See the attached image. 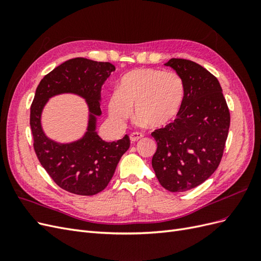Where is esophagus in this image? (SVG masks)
Masks as SVG:
<instances>
[{
	"mask_svg": "<svg viewBox=\"0 0 261 261\" xmlns=\"http://www.w3.org/2000/svg\"><path fill=\"white\" fill-rule=\"evenodd\" d=\"M143 137H144V135L141 133H132L130 136H129V139H130L132 143H136L137 140L141 139Z\"/></svg>",
	"mask_w": 261,
	"mask_h": 261,
	"instance_id": "obj_1",
	"label": "esophagus"
}]
</instances>
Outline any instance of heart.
Segmentation results:
<instances>
[{
	"label": "heart",
	"mask_w": 261,
	"mask_h": 261,
	"mask_svg": "<svg viewBox=\"0 0 261 261\" xmlns=\"http://www.w3.org/2000/svg\"><path fill=\"white\" fill-rule=\"evenodd\" d=\"M185 87L175 72L137 68L126 73L109 98L108 111L116 123L130 116L133 107L138 120L150 127H164L175 120L184 101Z\"/></svg>",
	"instance_id": "b5f03b06"
}]
</instances>
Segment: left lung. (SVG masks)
Instances as JSON below:
<instances>
[{
  "instance_id": "8db88e82",
  "label": "left lung",
  "mask_w": 261,
  "mask_h": 261,
  "mask_svg": "<svg viewBox=\"0 0 261 261\" xmlns=\"http://www.w3.org/2000/svg\"><path fill=\"white\" fill-rule=\"evenodd\" d=\"M184 82L185 94L176 118L151 136L156 141L152 168L162 187L179 193L208 179L223 155L230 112L217 77L197 63L171 59Z\"/></svg>"
}]
</instances>
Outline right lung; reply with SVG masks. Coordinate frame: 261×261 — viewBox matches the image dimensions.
<instances>
[{"label": "right lung", "mask_w": 261, "mask_h": 261, "mask_svg": "<svg viewBox=\"0 0 261 261\" xmlns=\"http://www.w3.org/2000/svg\"><path fill=\"white\" fill-rule=\"evenodd\" d=\"M114 70L115 66L109 62L75 58L45 75L36 89L30 108L36 154L55 183L72 194L92 196L103 191L121 156L129 148L127 135L111 143L102 140L97 133V121L102 114V86ZM63 93L80 95L89 107V124L83 137L64 144L46 137L41 122L47 101Z\"/></svg>", "instance_id": "obj_1"}]
</instances>
